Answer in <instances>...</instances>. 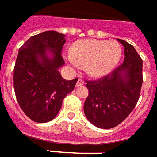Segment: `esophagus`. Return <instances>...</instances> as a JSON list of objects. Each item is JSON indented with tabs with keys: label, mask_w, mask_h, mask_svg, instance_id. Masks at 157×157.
I'll list each match as a JSON object with an SVG mask.
<instances>
[{
	"label": "esophagus",
	"mask_w": 157,
	"mask_h": 157,
	"mask_svg": "<svg viewBox=\"0 0 157 157\" xmlns=\"http://www.w3.org/2000/svg\"><path fill=\"white\" fill-rule=\"evenodd\" d=\"M84 82L83 79H81V78H79L78 80L77 81V84H76V86L77 87H80V86H82V85H84Z\"/></svg>",
	"instance_id": "esophagus-1"
}]
</instances>
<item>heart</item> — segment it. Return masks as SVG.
Returning a JSON list of instances; mask_svg holds the SVG:
<instances>
[{"label": "heart", "instance_id": "obj_1", "mask_svg": "<svg viewBox=\"0 0 157 157\" xmlns=\"http://www.w3.org/2000/svg\"><path fill=\"white\" fill-rule=\"evenodd\" d=\"M121 56L122 47L118 42L90 39L77 42L66 59L74 69L86 66L88 74L101 77L117 65Z\"/></svg>", "mask_w": 157, "mask_h": 157}]
</instances>
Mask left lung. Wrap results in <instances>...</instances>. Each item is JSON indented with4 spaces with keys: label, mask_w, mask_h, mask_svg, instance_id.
Listing matches in <instances>:
<instances>
[{
    "label": "left lung",
    "mask_w": 157,
    "mask_h": 157,
    "mask_svg": "<svg viewBox=\"0 0 157 157\" xmlns=\"http://www.w3.org/2000/svg\"><path fill=\"white\" fill-rule=\"evenodd\" d=\"M124 46L123 63L112 73L96 80H85L89 95L84 112L87 119L100 128H112L125 120L137 104L143 83V62L132 45Z\"/></svg>",
    "instance_id": "obj_1"
}]
</instances>
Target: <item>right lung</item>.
Returning <instances> with one entry per match:
<instances>
[{
  "mask_svg": "<svg viewBox=\"0 0 157 157\" xmlns=\"http://www.w3.org/2000/svg\"><path fill=\"white\" fill-rule=\"evenodd\" d=\"M65 42L63 34L45 31L31 36L18 51L13 70L14 91L23 112L36 123L55 118L78 81V78L64 79L58 71L65 64L62 56Z\"/></svg>",
  "mask_w": 157,
  "mask_h": 157,
  "instance_id": "obj_1",
  "label": "right lung"
}]
</instances>
